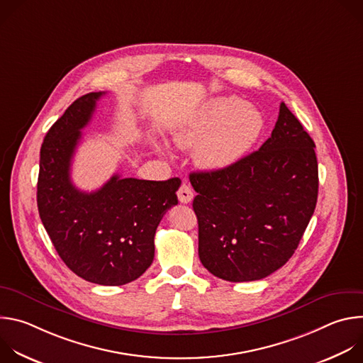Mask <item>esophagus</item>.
<instances>
[{
	"label": "esophagus",
	"mask_w": 363,
	"mask_h": 363,
	"mask_svg": "<svg viewBox=\"0 0 363 363\" xmlns=\"http://www.w3.org/2000/svg\"><path fill=\"white\" fill-rule=\"evenodd\" d=\"M192 198H194V194H192L191 188L186 184H182L179 186V189H178V199H179V202L189 203L192 201Z\"/></svg>",
	"instance_id": "esophagus-1"
}]
</instances>
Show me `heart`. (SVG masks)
Masks as SVG:
<instances>
[{
    "instance_id": "1",
    "label": "heart",
    "mask_w": 363,
    "mask_h": 363,
    "mask_svg": "<svg viewBox=\"0 0 363 363\" xmlns=\"http://www.w3.org/2000/svg\"><path fill=\"white\" fill-rule=\"evenodd\" d=\"M264 129L263 115L235 96L205 101L172 132L182 149L195 147V162L205 171H221L254 146Z\"/></svg>"
}]
</instances>
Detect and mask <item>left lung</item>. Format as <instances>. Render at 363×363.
I'll return each instance as SVG.
<instances>
[{
  "label": "left lung",
  "instance_id": "obj_1",
  "mask_svg": "<svg viewBox=\"0 0 363 363\" xmlns=\"http://www.w3.org/2000/svg\"><path fill=\"white\" fill-rule=\"evenodd\" d=\"M315 142L281 103L272 136L234 165L192 172L198 254L227 281L260 280L294 254L319 189Z\"/></svg>",
  "mask_w": 363,
  "mask_h": 363
}]
</instances>
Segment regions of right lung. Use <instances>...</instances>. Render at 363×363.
<instances>
[{
  "mask_svg": "<svg viewBox=\"0 0 363 363\" xmlns=\"http://www.w3.org/2000/svg\"><path fill=\"white\" fill-rule=\"evenodd\" d=\"M105 91L74 100L50 128L40 150L37 206L41 223L65 264L86 281L122 286L153 262L155 233L178 203L179 178L146 181L113 175L93 192L77 189L70 167L82 129Z\"/></svg>",
  "mask_w": 363,
  "mask_h": 363,
  "instance_id": "1",
  "label": "right lung"
}]
</instances>
